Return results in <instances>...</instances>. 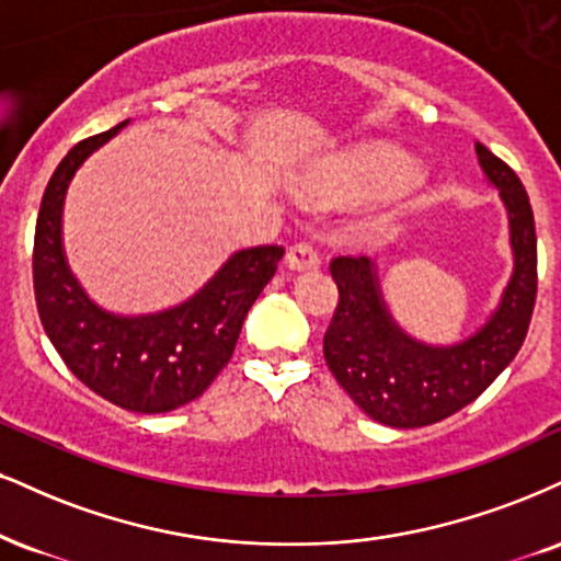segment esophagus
I'll return each mask as SVG.
<instances>
[{
	"mask_svg": "<svg viewBox=\"0 0 561 561\" xmlns=\"http://www.w3.org/2000/svg\"><path fill=\"white\" fill-rule=\"evenodd\" d=\"M319 251L313 245H308V242H298V245H293L287 251V266L293 272H310V268H319Z\"/></svg>",
	"mask_w": 561,
	"mask_h": 561,
	"instance_id": "esophagus-1",
	"label": "esophagus"
}]
</instances>
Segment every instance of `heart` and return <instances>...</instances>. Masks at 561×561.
<instances>
[{
	"mask_svg": "<svg viewBox=\"0 0 561 561\" xmlns=\"http://www.w3.org/2000/svg\"><path fill=\"white\" fill-rule=\"evenodd\" d=\"M413 167L408 157L394 148H363L347 159L342 180L350 191L360 195H383L397 191L402 182L410 180Z\"/></svg>",
	"mask_w": 561,
	"mask_h": 561,
	"instance_id": "heart-1",
	"label": "heart"
}]
</instances>
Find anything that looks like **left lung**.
<instances>
[{
    "label": "left lung",
    "mask_w": 561,
    "mask_h": 561,
    "mask_svg": "<svg viewBox=\"0 0 561 561\" xmlns=\"http://www.w3.org/2000/svg\"><path fill=\"white\" fill-rule=\"evenodd\" d=\"M476 153L485 180L507 208L515 268L499 308L473 336L447 347L417 342L389 316L374 261L340 255L329 266L340 302L323 334V357L357 408L383 426L421 428L455 415L515 360L528 334L538 289V242L528 193L483 144H476Z\"/></svg>",
    "instance_id": "8db88e82"
}]
</instances>
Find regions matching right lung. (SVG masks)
I'll return each instance as SVG.
<instances>
[{"mask_svg": "<svg viewBox=\"0 0 561 561\" xmlns=\"http://www.w3.org/2000/svg\"><path fill=\"white\" fill-rule=\"evenodd\" d=\"M130 123L80 140L46 185L33 240V289L44 332L65 366L117 408L170 413L208 389L238 345L248 310L268 285L279 245L238 251L191 300L148 316L99 308L67 266L62 206L78 167Z\"/></svg>", "mask_w": 561, "mask_h": 561, "instance_id": "obj_1", "label": "right lung"}]
</instances>
